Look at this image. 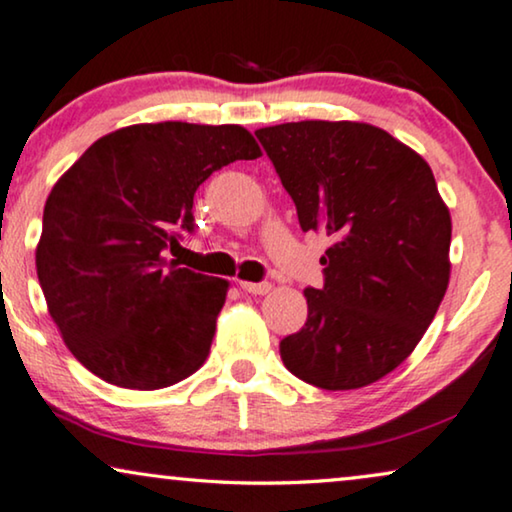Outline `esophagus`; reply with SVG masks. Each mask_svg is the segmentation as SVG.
<instances>
[{
  "instance_id": "esophagus-1",
  "label": "esophagus",
  "mask_w": 512,
  "mask_h": 512,
  "mask_svg": "<svg viewBox=\"0 0 512 512\" xmlns=\"http://www.w3.org/2000/svg\"><path fill=\"white\" fill-rule=\"evenodd\" d=\"M241 288L250 295H267L271 290V283H250V281H241Z\"/></svg>"
}]
</instances>
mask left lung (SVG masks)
<instances>
[{
  "instance_id": "left-lung-1",
  "label": "left lung",
  "mask_w": 512,
  "mask_h": 512,
  "mask_svg": "<svg viewBox=\"0 0 512 512\" xmlns=\"http://www.w3.org/2000/svg\"><path fill=\"white\" fill-rule=\"evenodd\" d=\"M297 206L330 236L323 288L281 342L306 384L351 391L393 372L421 342L449 285L452 217L421 156L377 126L292 121L255 131Z\"/></svg>"
}]
</instances>
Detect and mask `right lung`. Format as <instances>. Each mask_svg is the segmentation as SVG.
Masks as SVG:
<instances>
[{
    "mask_svg": "<svg viewBox=\"0 0 512 512\" xmlns=\"http://www.w3.org/2000/svg\"><path fill=\"white\" fill-rule=\"evenodd\" d=\"M262 156L243 126L135 124L95 140L53 185L37 276L67 349L107 384L156 391L206 363L224 278L168 262L215 170Z\"/></svg>",
    "mask_w": 512,
    "mask_h": 512,
    "instance_id": "add662e5",
    "label": "right lung"
}]
</instances>
